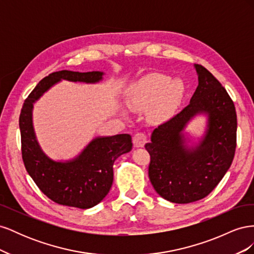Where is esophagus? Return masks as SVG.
<instances>
[{
  "instance_id": "34e87169",
  "label": "esophagus",
  "mask_w": 254,
  "mask_h": 254,
  "mask_svg": "<svg viewBox=\"0 0 254 254\" xmlns=\"http://www.w3.org/2000/svg\"><path fill=\"white\" fill-rule=\"evenodd\" d=\"M147 142V135L144 132H136L133 136V145L135 147H143L145 143Z\"/></svg>"
}]
</instances>
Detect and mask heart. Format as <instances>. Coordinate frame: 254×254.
I'll list each match as a JSON object with an SVG mask.
<instances>
[{"label":"heart","mask_w":254,"mask_h":254,"mask_svg":"<svg viewBox=\"0 0 254 254\" xmlns=\"http://www.w3.org/2000/svg\"><path fill=\"white\" fill-rule=\"evenodd\" d=\"M180 80H171L166 75L152 73L137 80L130 88V101L140 106L155 103L152 115L157 120H165L173 113L182 95Z\"/></svg>","instance_id":"1"}]
</instances>
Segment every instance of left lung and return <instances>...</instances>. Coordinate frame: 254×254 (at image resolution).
Instances as JSON below:
<instances>
[{
    "label": "left lung",
    "instance_id": "obj_1",
    "mask_svg": "<svg viewBox=\"0 0 254 254\" xmlns=\"http://www.w3.org/2000/svg\"><path fill=\"white\" fill-rule=\"evenodd\" d=\"M195 67L199 83L190 104L153 130L151 142L145 145L153 189L175 203L194 202L209 195L231 166L236 148L237 118L232 98L204 66ZM199 112L209 115L208 131L195 151H188L183 147L181 131Z\"/></svg>",
    "mask_w": 254,
    "mask_h": 254
}]
</instances>
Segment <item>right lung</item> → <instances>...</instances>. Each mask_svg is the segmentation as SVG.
<instances>
[{"label":"right lung","mask_w":254,"mask_h":254,"mask_svg":"<svg viewBox=\"0 0 254 254\" xmlns=\"http://www.w3.org/2000/svg\"><path fill=\"white\" fill-rule=\"evenodd\" d=\"M102 72H73L63 70L44 77L24 101L20 113L22 160L28 175L42 193L58 204L89 209L101 202L113 182V163L123 153L131 150L129 134L97 137L81 155L71 162H54L38 145L32 122L33 104L60 79L97 82Z\"/></svg>","instance_id":"right-lung-1"}]
</instances>
